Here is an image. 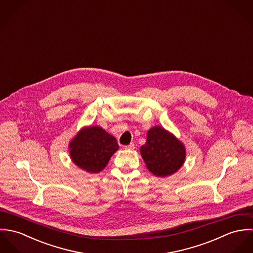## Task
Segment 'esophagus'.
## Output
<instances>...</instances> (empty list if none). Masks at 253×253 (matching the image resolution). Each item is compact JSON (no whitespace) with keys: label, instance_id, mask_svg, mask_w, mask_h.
I'll return each instance as SVG.
<instances>
[{"label":"esophagus","instance_id":"34e87169","mask_svg":"<svg viewBox=\"0 0 253 253\" xmlns=\"http://www.w3.org/2000/svg\"><path fill=\"white\" fill-rule=\"evenodd\" d=\"M125 149L126 150H133L134 149V144L130 143L129 145H126V146H125Z\"/></svg>","mask_w":253,"mask_h":253}]
</instances>
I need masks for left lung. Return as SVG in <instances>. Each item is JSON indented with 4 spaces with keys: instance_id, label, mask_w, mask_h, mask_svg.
<instances>
[{
    "instance_id": "8db88e82",
    "label": "left lung",
    "mask_w": 253,
    "mask_h": 253,
    "mask_svg": "<svg viewBox=\"0 0 253 253\" xmlns=\"http://www.w3.org/2000/svg\"><path fill=\"white\" fill-rule=\"evenodd\" d=\"M140 154L148 170L158 177L174 174L186 159L185 145L160 126L148 130L146 143L140 147Z\"/></svg>"
}]
</instances>
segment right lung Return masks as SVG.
<instances>
[{
	"label": "right lung",
	"mask_w": 253,
	"mask_h": 253,
	"mask_svg": "<svg viewBox=\"0 0 253 253\" xmlns=\"http://www.w3.org/2000/svg\"><path fill=\"white\" fill-rule=\"evenodd\" d=\"M73 163L88 173L100 172L119 150L116 138L99 126L81 128L68 145Z\"/></svg>",
	"instance_id": "obj_1"
}]
</instances>
